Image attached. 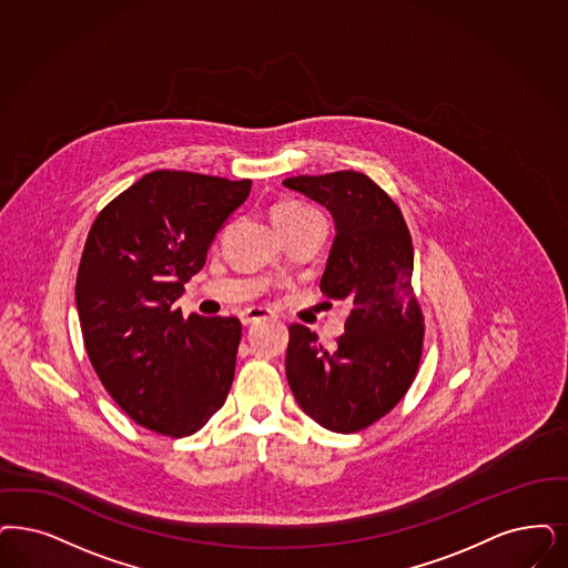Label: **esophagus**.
<instances>
[{"instance_id": "obj_1", "label": "esophagus", "mask_w": 568, "mask_h": 568, "mask_svg": "<svg viewBox=\"0 0 568 568\" xmlns=\"http://www.w3.org/2000/svg\"><path fill=\"white\" fill-rule=\"evenodd\" d=\"M272 315V310H265V307H246V310H242L240 312V320H242V324H254V322H258V320H263V317H270Z\"/></svg>"}]
</instances>
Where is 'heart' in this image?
Here are the masks:
<instances>
[{
    "label": "heart",
    "mask_w": 568,
    "mask_h": 568,
    "mask_svg": "<svg viewBox=\"0 0 568 568\" xmlns=\"http://www.w3.org/2000/svg\"><path fill=\"white\" fill-rule=\"evenodd\" d=\"M314 212L312 209L298 204V202H280V204H275L274 211H272V219H274V223H291V221H296V219L307 216V214H314Z\"/></svg>",
    "instance_id": "obj_1"
}]
</instances>
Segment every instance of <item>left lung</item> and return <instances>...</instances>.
<instances>
[{"label":"left lung","mask_w":568,"mask_h":568,"mask_svg":"<svg viewBox=\"0 0 568 568\" xmlns=\"http://www.w3.org/2000/svg\"><path fill=\"white\" fill-rule=\"evenodd\" d=\"M284 187L333 214L336 235L320 291L352 303L335 347H324L307 326L288 328V385L322 427L359 432L404 398L419 368L423 315L410 286V232L396 202L362 172L291 176Z\"/></svg>","instance_id":"1"}]
</instances>
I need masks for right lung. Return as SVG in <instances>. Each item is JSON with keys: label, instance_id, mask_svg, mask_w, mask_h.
I'll use <instances>...</instances> for the list:
<instances>
[{"label": "right lung", "instance_id": "obj_1", "mask_svg": "<svg viewBox=\"0 0 568 568\" xmlns=\"http://www.w3.org/2000/svg\"><path fill=\"white\" fill-rule=\"evenodd\" d=\"M253 181L149 172L92 223L75 282L85 352L130 419L183 438L225 404L242 338L237 317L187 320L172 303Z\"/></svg>", "mask_w": 568, "mask_h": 568}]
</instances>
